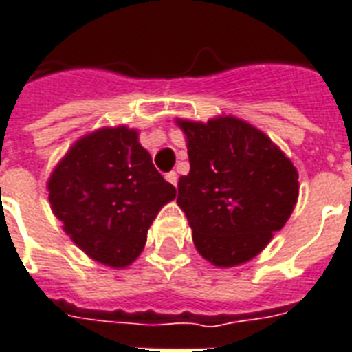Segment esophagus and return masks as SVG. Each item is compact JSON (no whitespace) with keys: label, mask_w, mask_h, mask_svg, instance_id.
Returning a JSON list of instances; mask_svg holds the SVG:
<instances>
[{"label":"esophagus","mask_w":352,"mask_h":352,"mask_svg":"<svg viewBox=\"0 0 352 352\" xmlns=\"http://www.w3.org/2000/svg\"><path fill=\"white\" fill-rule=\"evenodd\" d=\"M166 181H168L169 184H173V186H177V181H179V177H177L175 171H169L168 175H166Z\"/></svg>","instance_id":"1"}]
</instances>
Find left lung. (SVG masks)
I'll use <instances>...</instances> for the list:
<instances>
[{"label":"left lung","mask_w":352,"mask_h":352,"mask_svg":"<svg viewBox=\"0 0 352 352\" xmlns=\"http://www.w3.org/2000/svg\"><path fill=\"white\" fill-rule=\"evenodd\" d=\"M188 149L177 205L203 259L231 269L259 256L298 199V171L263 130L235 116L175 119Z\"/></svg>","instance_id":"1"}]
</instances>
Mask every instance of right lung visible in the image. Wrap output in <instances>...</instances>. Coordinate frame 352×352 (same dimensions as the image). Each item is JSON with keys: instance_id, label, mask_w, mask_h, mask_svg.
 Segmentation results:
<instances>
[{"instance_id": "add662e5", "label": "right lung", "mask_w": 352, "mask_h": 352, "mask_svg": "<svg viewBox=\"0 0 352 352\" xmlns=\"http://www.w3.org/2000/svg\"><path fill=\"white\" fill-rule=\"evenodd\" d=\"M52 212L93 261L126 269L147 242L164 205L175 199L126 124L102 126L70 145L48 177Z\"/></svg>"}]
</instances>
